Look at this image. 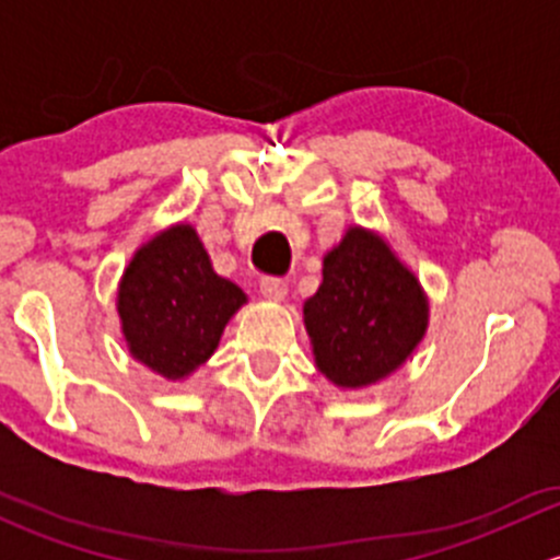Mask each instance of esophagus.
Instances as JSON below:
<instances>
[{
  "label": "esophagus",
  "mask_w": 560,
  "mask_h": 560,
  "mask_svg": "<svg viewBox=\"0 0 560 560\" xmlns=\"http://www.w3.org/2000/svg\"><path fill=\"white\" fill-rule=\"evenodd\" d=\"M259 292H262V298H268V301H284L287 281L276 279V276H262V279H259Z\"/></svg>",
  "instance_id": "obj_1"
}]
</instances>
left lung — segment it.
I'll return each instance as SVG.
<instances>
[{
    "label": "left lung",
    "mask_w": 560,
    "mask_h": 560,
    "mask_svg": "<svg viewBox=\"0 0 560 560\" xmlns=\"http://www.w3.org/2000/svg\"><path fill=\"white\" fill-rule=\"evenodd\" d=\"M303 316L322 374L341 387H363L409 358L425 332L428 303L395 254L352 228L325 257Z\"/></svg>",
    "instance_id": "left-lung-1"
}]
</instances>
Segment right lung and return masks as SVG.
Segmentation results:
<instances>
[{
  "label": "right lung",
  "instance_id": "obj_1",
  "mask_svg": "<svg viewBox=\"0 0 560 560\" xmlns=\"http://www.w3.org/2000/svg\"><path fill=\"white\" fill-rule=\"evenodd\" d=\"M246 295L213 273L189 224L165 230L124 270L118 314L129 352L167 380H180L219 347L230 316Z\"/></svg>",
  "mask_w": 560,
  "mask_h": 560
}]
</instances>
